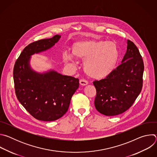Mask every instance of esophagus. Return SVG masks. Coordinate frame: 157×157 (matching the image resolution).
Wrapping results in <instances>:
<instances>
[{"instance_id": "obj_1", "label": "esophagus", "mask_w": 157, "mask_h": 157, "mask_svg": "<svg viewBox=\"0 0 157 157\" xmlns=\"http://www.w3.org/2000/svg\"><path fill=\"white\" fill-rule=\"evenodd\" d=\"M79 83L82 86H86V85H87L88 84V82L86 79H81L79 80Z\"/></svg>"}]
</instances>
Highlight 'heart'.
Instances as JSON below:
<instances>
[{"mask_svg": "<svg viewBox=\"0 0 157 157\" xmlns=\"http://www.w3.org/2000/svg\"><path fill=\"white\" fill-rule=\"evenodd\" d=\"M71 55L84 60L83 68L88 76L101 79L107 77L114 70L119 58V50L114 42L84 40L73 44ZM63 58L66 63L73 62L68 53H64Z\"/></svg>", "mask_w": 157, "mask_h": 157, "instance_id": "1", "label": "heart"}]
</instances>
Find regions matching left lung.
<instances>
[{"label": "left lung", "mask_w": 157, "mask_h": 157, "mask_svg": "<svg viewBox=\"0 0 157 157\" xmlns=\"http://www.w3.org/2000/svg\"><path fill=\"white\" fill-rule=\"evenodd\" d=\"M144 64L139 49L127 40V52L122 63L107 77L94 81V105L107 116L121 114L128 109L140 94L143 86Z\"/></svg>", "instance_id": "1"}]
</instances>
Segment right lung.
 <instances>
[{"mask_svg":"<svg viewBox=\"0 0 157 157\" xmlns=\"http://www.w3.org/2000/svg\"><path fill=\"white\" fill-rule=\"evenodd\" d=\"M61 36L34 41L27 46L17 59L13 71L16 96L35 119L53 121L68 109L71 99L79 87V79L55 71L38 73L32 70L31 55L50 49Z\"/></svg>","mask_w":157,"mask_h":157,"instance_id":"add662e5","label":"right lung"}]
</instances>
